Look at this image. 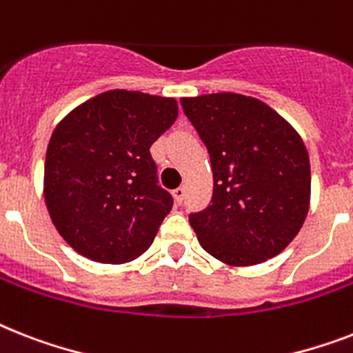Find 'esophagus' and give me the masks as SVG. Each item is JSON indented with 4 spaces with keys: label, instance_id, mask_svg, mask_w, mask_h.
<instances>
[{
    "label": "esophagus",
    "instance_id": "1",
    "mask_svg": "<svg viewBox=\"0 0 353 353\" xmlns=\"http://www.w3.org/2000/svg\"><path fill=\"white\" fill-rule=\"evenodd\" d=\"M172 196H174V201H176L177 205H181L183 199H185V186H179V188H176V190L172 192Z\"/></svg>",
    "mask_w": 353,
    "mask_h": 353
}]
</instances>
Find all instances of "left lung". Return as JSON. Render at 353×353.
<instances>
[{"mask_svg":"<svg viewBox=\"0 0 353 353\" xmlns=\"http://www.w3.org/2000/svg\"><path fill=\"white\" fill-rule=\"evenodd\" d=\"M181 105L214 172L212 205L190 214L203 248L232 266L281 254L310 208V159L296 128L243 94L181 97Z\"/></svg>","mask_w":353,"mask_h":353,"instance_id":"1","label":"left lung"}]
</instances>
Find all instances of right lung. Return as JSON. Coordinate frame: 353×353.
<instances>
[{
    "mask_svg": "<svg viewBox=\"0 0 353 353\" xmlns=\"http://www.w3.org/2000/svg\"><path fill=\"white\" fill-rule=\"evenodd\" d=\"M176 117L174 97L108 90L57 123L43 194L56 230L77 254L123 265L148 250L174 205L157 185L150 147Z\"/></svg>",
    "mask_w": 353,
    "mask_h": 353,
    "instance_id": "add662e5",
    "label": "right lung"
}]
</instances>
